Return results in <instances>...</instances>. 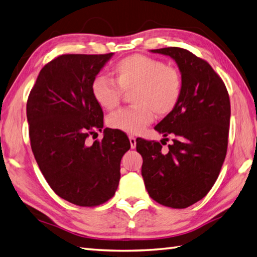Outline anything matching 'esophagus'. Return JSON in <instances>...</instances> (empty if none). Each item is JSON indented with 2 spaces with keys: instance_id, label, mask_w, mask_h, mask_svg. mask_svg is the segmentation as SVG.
<instances>
[{
  "instance_id": "obj_1",
  "label": "esophagus",
  "mask_w": 257,
  "mask_h": 257,
  "mask_svg": "<svg viewBox=\"0 0 257 257\" xmlns=\"http://www.w3.org/2000/svg\"><path fill=\"white\" fill-rule=\"evenodd\" d=\"M128 140L131 143V148L135 149V147H137V139H135V137H133V135H128Z\"/></svg>"
}]
</instances>
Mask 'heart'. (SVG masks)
I'll use <instances>...</instances> for the list:
<instances>
[{
	"mask_svg": "<svg viewBox=\"0 0 257 257\" xmlns=\"http://www.w3.org/2000/svg\"><path fill=\"white\" fill-rule=\"evenodd\" d=\"M113 79L97 76L91 84V94L101 108L113 110L119 105L122 90L130 91L131 108L110 114L107 125L124 133L139 134L151 124L154 112L160 116L170 114L182 94V76L178 68L162 60L143 55L120 59L113 66Z\"/></svg>",
	"mask_w": 257,
	"mask_h": 257,
	"instance_id": "1",
	"label": "heart"
}]
</instances>
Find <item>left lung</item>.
I'll return each instance as SVG.
<instances>
[{
  "instance_id": "left-lung-1",
  "label": "left lung",
  "mask_w": 257,
  "mask_h": 257,
  "mask_svg": "<svg viewBox=\"0 0 257 257\" xmlns=\"http://www.w3.org/2000/svg\"><path fill=\"white\" fill-rule=\"evenodd\" d=\"M151 51L177 62L182 94L177 107L154 127L164 138L174 137L168 152L159 142L143 139L137 140V151L143 158L150 197L181 209L202 199L219 176L228 144L229 96L211 66L190 51L177 47Z\"/></svg>"
}]
</instances>
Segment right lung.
Returning <instances> with one entry per match:
<instances>
[{"mask_svg": "<svg viewBox=\"0 0 257 257\" xmlns=\"http://www.w3.org/2000/svg\"><path fill=\"white\" fill-rule=\"evenodd\" d=\"M113 52L61 55L39 72L27 101L31 149L43 177L62 199L94 207L118 187L120 160L131 144L122 131L104 128L101 141L86 139L104 126L91 84Z\"/></svg>", "mask_w": 257, "mask_h": 257, "instance_id": "obj_1", "label": "right lung"}]
</instances>
